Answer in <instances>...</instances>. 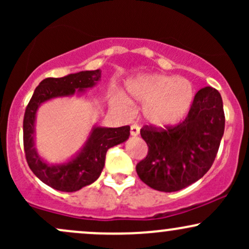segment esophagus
<instances>
[{"label": "esophagus", "mask_w": 249, "mask_h": 249, "mask_svg": "<svg viewBox=\"0 0 249 249\" xmlns=\"http://www.w3.org/2000/svg\"><path fill=\"white\" fill-rule=\"evenodd\" d=\"M139 130H141V128H139V126L137 124H132L131 125V128H130V133H131V136H138L139 134Z\"/></svg>", "instance_id": "esophagus-1"}]
</instances>
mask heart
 <instances>
[{
  "instance_id": "b5f03b06",
  "label": "heart",
  "mask_w": 249,
  "mask_h": 249,
  "mask_svg": "<svg viewBox=\"0 0 249 249\" xmlns=\"http://www.w3.org/2000/svg\"><path fill=\"white\" fill-rule=\"evenodd\" d=\"M128 93L145 104L144 115L158 126H170L181 121L194 99L190 81L176 76L145 75L128 83Z\"/></svg>"
}]
</instances>
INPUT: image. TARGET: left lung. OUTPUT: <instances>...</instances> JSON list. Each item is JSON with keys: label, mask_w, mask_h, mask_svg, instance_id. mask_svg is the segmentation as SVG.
I'll use <instances>...</instances> for the list:
<instances>
[{"label": "left lung", "mask_w": 249, "mask_h": 249, "mask_svg": "<svg viewBox=\"0 0 249 249\" xmlns=\"http://www.w3.org/2000/svg\"><path fill=\"white\" fill-rule=\"evenodd\" d=\"M225 113L219 91L206 87L194 96L186 118L177 125L141 128L147 156L137 164L142 182L161 192L190 186L207 173L224 136Z\"/></svg>", "instance_id": "1"}]
</instances>
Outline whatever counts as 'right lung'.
Masks as SVG:
<instances>
[{"mask_svg": "<svg viewBox=\"0 0 249 249\" xmlns=\"http://www.w3.org/2000/svg\"><path fill=\"white\" fill-rule=\"evenodd\" d=\"M101 78V70L81 71L61 77L45 78L34 91L28 103L23 119V145L25 159L34 174L48 186L62 192H76L92 184L101 176L107 150L125 142L130 136V126L93 127L90 138L81 153L63 165H49L43 161L34 147V126L37 107L55 97L70 96L76 90H84Z\"/></svg>", "mask_w": 249, "mask_h": 249, "instance_id": "add662e5", "label": "right lung"}]
</instances>
